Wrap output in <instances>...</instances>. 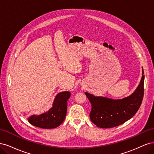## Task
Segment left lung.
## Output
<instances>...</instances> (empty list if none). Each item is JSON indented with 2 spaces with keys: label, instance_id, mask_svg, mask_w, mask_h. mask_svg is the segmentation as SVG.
Listing matches in <instances>:
<instances>
[{
  "label": "left lung",
  "instance_id": "left-lung-1",
  "mask_svg": "<svg viewBox=\"0 0 154 154\" xmlns=\"http://www.w3.org/2000/svg\"><path fill=\"white\" fill-rule=\"evenodd\" d=\"M144 71L138 87L133 94L122 100H114L104 97L85 95L92 106L90 118L97 127L109 128L117 127L132 118L140 107L144 96Z\"/></svg>",
  "mask_w": 154,
  "mask_h": 154
}]
</instances>
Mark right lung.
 <instances>
[{
  "instance_id": "add662e5",
  "label": "right lung",
  "mask_w": 154,
  "mask_h": 154,
  "mask_svg": "<svg viewBox=\"0 0 154 154\" xmlns=\"http://www.w3.org/2000/svg\"><path fill=\"white\" fill-rule=\"evenodd\" d=\"M71 96L68 91L62 92L56 96L53 107L47 112L33 115L28 119L32 125L42 128H54L61 125L66 118L67 100Z\"/></svg>"
}]
</instances>
